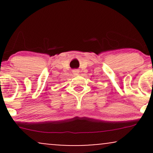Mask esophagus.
<instances>
[{
  "label": "esophagus",
  "instance_id": "esophagus-1",
  "mask_svg": "<svg viewBox=\"0 0 153 153\" xmlns=\"http://www.w3.org/2000/svg\"><path fill=\"white\" fill-rule=\"evenodd\" d=\"M73 73L74 75H78L79 74V71H78V70H73Z\"/></svg>",
  "mask_w": 153,
  "mask_h": 153
}]
</instances>
